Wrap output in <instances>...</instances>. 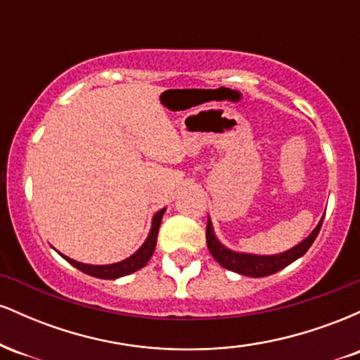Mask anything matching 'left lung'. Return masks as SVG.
Instances as JSON below:
<instances>
[{
  "label": "left lung",
  "instance_id": "left-lung-1",
  "mask_svg": "<svg viewBox=\"0 0 360 360\" xmlns=\"http://www.w3.org/2000/svg\"><path fill=\"white\" fill-rule=\"evenodd\" d=\"M321 223H323V218H321L320 223L315 226V230H313L303 242L298 243L296 247H292V249L283 252V254L254 255L242 254V252H233L226 249L225 245H221V243L218 242V238L214 237L212 220L208 218V223H206V243H208L210 254H212L214 260H217L220 266L225 267V269L238 272V274L243 276H250V278H264V276L276 274V272L284 269V267L289 266L291 262H295L296 259H300L301 255L307 254V250L311 247V243L315 242L316 235L320 233Z\"/></svg>",
  "mask_w": 360,
  "mask_h": 360
}]
</instances>
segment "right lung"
Returning a JSON list of instances; mask_svg holds the SVG:
<instances>
[{"mask_svg":"<svg viewBox=\"0 0 360 360\" xmlns=\"http://www.w3.org/2000/svg\"><path fill=\"white\" fill-rule=\"evenodd\" d=\"M164 213H166V208L159 210V212L154 214V218H152V229H150V232H148V237L146 238V242H143V245L140 247V249L135 252L134 255H130L128 259L122 260V262L108 264V266H91V264H82V262H77V260H74V259L65 257V255H62V254L60 255L68 260L71 266L76 267V269L82 271L84 274H88V276H93V278L118 279V278H122V276L131 274V272L142 269L148 260H150L152 254H154L155 243H157V233H159L160 220H162Z\"/></svg>","mask_w":360,"mask_h":360,"instance_id":"1","label":"right lung"}]
</instances>
